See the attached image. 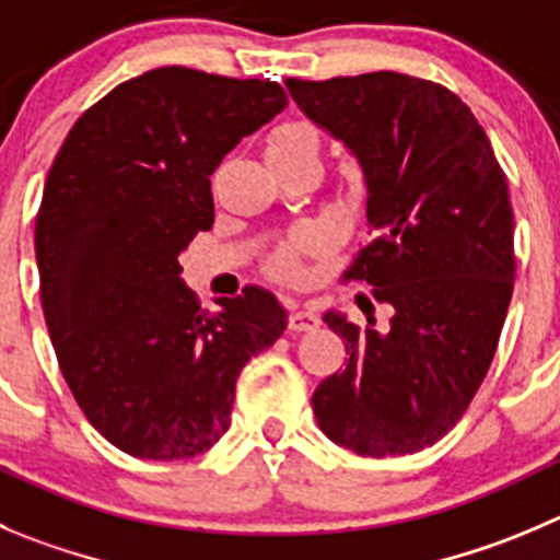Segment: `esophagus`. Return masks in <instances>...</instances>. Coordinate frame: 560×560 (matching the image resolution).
<instances>
[{
    "label": "esophagus",
    "instance_id": "obj_1",
    "mask_svg": "<svg viewBox=\"0 0 560 560\" xmlns=\"http://www.w3.org/2000/svg\"><path fill=\"white\" fill-rule=\"evenodd\" d=\"M318 324H322V318L316 316V311L313 307H296L294 313H291L289 318V327L294 329V332H307V329H316Z\"/></svg>",
    "mask_w": 560,
    "mask_h": 560
}]
</instances>
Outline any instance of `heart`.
Masks as SVG:
<instances>
[{"label":"heart","mask_w":560,"mask_h":560,"mask_svg":"<svg viewBox=\"0 0 560 560\" xmlns=\"http://www.w3.org/2000/svg\"><path fill=\"white\" fill-rule=\"evenodd\" d=\"M318 148H322V135H318L316 126L302 124V120L277 126V129L269 135V142H266V153H302V151L318 153ZM275 269L277 275L294 277L296 269H300L294 249H283V253L277 255Z\"/></svg>","instance_id":"b5f03b06"}]
</instances>
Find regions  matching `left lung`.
Masks as SVG:
<instances>
[{"mask_svg":"<svg viewBox=\"0 0 560 560\" xmlns=\"http://www.w3.org/2000/svg\"><path fill=\"white\" fill-rule=\"evenodd\" d=\"M285 88L360 164L374 242L343 280L374 285L393 311L385 332L324 313L349 360L316 387L313 415L360 456L415 454L454 429L498 349L516 269L509 184L470 106L443 84L376 71Z\"/></svg>","mask_w":560,"mask_h":560,"instance_id":"1","label":"left lung"}]
</instances>
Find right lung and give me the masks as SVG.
Returning a JSON list of instances; mask_svg holds the SVG:
<instances>
[{
  "instance_id": "obj_1",
  "label": "right lung",
  "mask_w": 560,
  "mask_h": 560,
  "mask_svg": "<svg viewBox=\"0 0 560 560\" xmlns=\"http://www.w3.org/2000/svg\"><path fill=\"white\" fill-rule=\"evenodd\" d=\"M285 106L269 79L156 68L90 106L51 164L35 220L46 327L84 418L126 454L220 443L238 374L289 324L258 285L206 311L178 264L214 225L209 175Z\"/></svg>"
}]
</instances>
